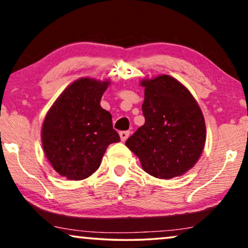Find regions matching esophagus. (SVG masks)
Masks as SVG:
<instances>
[{"label": "esophagus", "mask_w": 248, "mask_h": 248, "mask_svg": "<svg viewBox=\"0 0 248 248\" xmlns=\"http://www.w3.org/2000/svg\"><path fill=\"white\" fill-rule=\"evenodd\" d=\"M120 137L122 141H126L127 138L130 137V131H122L120 132Z\"/></svg>", "instance_id": "obj_1"}]
</instances>
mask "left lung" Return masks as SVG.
Returning a JSON list of instances; mask_svg holds the SVG:
<instances>
[{"label": "left lung", "instance_id": "1", "mask_svg": "<svg viewBox=\"0 0 248 248\" xmlns=\"http://www.w3.org/2000/svg\"><path fill=\"white\" fill-rule=\"evenodd\" d=\"M145 123L125 142L144 171L157 178L177 177L199 160L205 123L192 93L170 76L141 81Z\"/></svg>", "mask_w": 248, "mask_h": 248}]
</instances>
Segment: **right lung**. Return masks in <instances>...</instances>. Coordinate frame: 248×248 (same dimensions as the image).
Segmentation results:
<instances>
[{
  "label": "right lung",
  "instance_id": "add662e5",
  "mask_svg": "<svg viewBox=\"0 0 248 248\" xmlns=\"http://www.w3.org/2000/svg\"><path fill=\"white\" fill-rule=\"evenodd\" d=\"M109 81L82 78L71 83L47 113L42 143L47 159L61 176L80 181L99 168L110 143L120 142L111 115L100 106Z\"/></svg>",
  "mask_w": 248,
  "mask_h": 248
}]
</instances>
